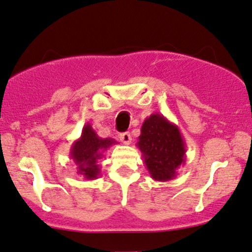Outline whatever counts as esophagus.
I'll list each match as a JSON object with an SVG mask.
<instances>
[{"label":"esophagus","mask_w":252,"mask_h":252,"mask_svg":"<svg viewBox=\"0 0 252 252\" xmlns=\"http://www.w3.org/2000/svg\"><path fill=\"white\" fill-rule=\"evenodd\" d=\"M120 138H121V142H122L123 144L129 145L130 143H131V135H130L129 132H123V134H121Z\"/></svg>","instance_id":"esophagus-1"}]
</instances>
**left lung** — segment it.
<instances>
[{
	"label": "left lung",
	"mask_w": 252,
	"mask_h": 252,
	"mask_svg": "<svg viewBox=\"0 0 252 252\" xmlns=\"http://www.w3.org/2000/svg\"><path fill=\"white\" fill-rule=\"evenodd\" d=\"M150 177L168 182L176 177L186 163V143L178 126L163 115L153 114L145 118L137 142Z\"/></svg>",
	"instance_id": "1"
}]
</instances>
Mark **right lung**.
I'll return each instance as SVG.
<instances>
[{
  "mask_svg": "<svg viewBox=\"0 0 252 252\" xmlns=\"http://www.w3.org/2000/svg\"><path fill=\"white\" fill-rule=\"evenodd\" d=\"M116 143L114 138H101L93 129L92 124L86 123L81 137L72 143L70 149V158L77 166V174L87 181L98 178L101 175L98 160L108 148Z\"/></svg>",
  "mask_w": 252,
  "mask_h": 252,
  "instance_id": "1",
  "label": "right lung"
}]
</instances>
